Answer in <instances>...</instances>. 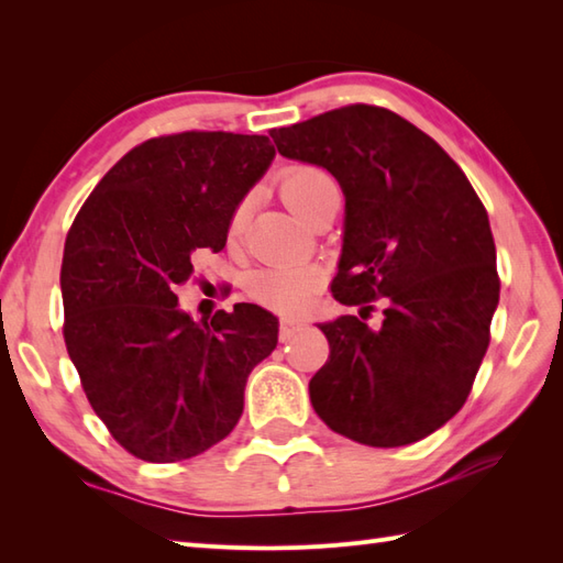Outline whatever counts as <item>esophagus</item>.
<instances>
[{
	"mask_svg": "<svg viewBox=\"0 0 563 563\" xmlns=\"http://www.w3.org/2000/svg\"><path fill=\"white\" fill-rule=\"evenodd\" d=\"M306 328V320L303 318H294V316H286L279 320V340L282 342H289L296 332H301Z\"/></svg>",
	"mask_w": 563,
	"mask_h": 563,
	"instance_id": "1",
	"label": "esophagus"
}]
</instances>
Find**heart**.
Wrapping results in <instances>:
<instances>
[{"mask_svg": "<svg viewBox=\"0 0 563 563\" xmlns=\"http://www.w3.org/2000/svg\"><path fill=\"white\" fill-rule=\"evenodd\" d=\"M279 190L284 202L289 205L298 217H308L320 199L336 190L330 173H324L318 166L298 164L289 166L282 173ZM250 214V199H241L235 205L231 221H229V239H239L245 229ZM320 286V274L313 267L298 265H269L262 267L250 279V291H253L262 303L279 310H301L313 301Z\"/></svg>", "mask_w": 563, "mask_h": 563, "instance_id": "heart-1", "label": "heart"}]
</instances>
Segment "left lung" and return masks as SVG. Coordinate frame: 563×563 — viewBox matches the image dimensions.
<instances>
[{
  "mask_svg": "<svg viewBox=\"0 0 563 563\" xmlns=\"http://www.w3.org/2000/svg\"><path fill=\"white\" fill-rule=\"evenodd\" d=\"M286 158L328 168L344 192L332 296L358 316L322 322L330 356L310 402L334 433L409 445L453 419L489 346L498 306L489 217L429 134L378 106H344L272 130ZM384 298V324L363 320Z\"/></svg>",
  "mask_w": 563,
  "mask_h": 563,
  "instance_id": "1",
  "label": "left lung"
}]
</instances>
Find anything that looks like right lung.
Instances as JSON below:
<instances>
[{
	"instance_id": "obj_1",
	"label": "right lung",
	"mask_w": 563,
	"mask_h": 563,
	"mask_svg": "<svg viewBox=\"0 0 563 563\" xmlns=\"http://www.w3.org/2000/svg\"><path fill=\"white\" fill-rule=\"evenodd\" d=\"M274 158L265 134L180 132L124 154L67 233L65 344L93 411L124 451L178 462L227 439L279 322L255 303L195 322L176 286L197 250L227 245L235 205Z\"/></svg>"
}]
</instances>
